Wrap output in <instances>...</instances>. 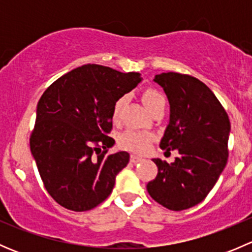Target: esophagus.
<instances>
[{
  "instance_id": "esophagus-1",
  "label": "esophagus",
  "mask_w": 252,
  "mask_h": 252,
  "mask_svg": "<svg viewBox=\"0 0 252 252\" xmlns=\"http://www.w3.org/2000/svg\"><path fill=\"white\" fill-rule=\"evenodd\" d=\"M142 158L140 156H135V155H131L130 156V162H133V163H138V162H141Z\"/></svg>"
}]
</instances>
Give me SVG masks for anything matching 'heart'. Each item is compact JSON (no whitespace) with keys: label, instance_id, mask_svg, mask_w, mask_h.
I'll return each instance as SVG.
<instances>
[{"label":"heart","instance_id":"heart-1","mask_svg":"<svg viewBox=\"0 0 252 252\" xmlns=\"http://www.w3.org/2000/svg\"><path fill=\"white\" fill-rule=\"evenodd\" d=\"M126 97L118 98L116 101L113 106V111H112V118L114 122H117L121 117L122 110H123L124 105H126ZM142 102L146 106V108L150 112L156 110L157 107H159L161 105L166 103V98L162 94H159L156 90H146L142 95ZM154 139V135L147 131H138V130H126L119 136V145H121L123 149L129 150V151L134 152H144L145 150L149 147L150 142Z\"/></svg>","mask_w":252,"mask_h":252}]
</instances>
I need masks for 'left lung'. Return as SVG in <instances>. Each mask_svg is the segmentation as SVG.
I'll list each match as a JSON object with an SVG mask.
<instances>
[{"label":"left lung","instance_id":"obj_1","mask_svg":"<svg viewBox=\"0 0 252 252\" xmlns=\"http://www.w3.org/2000/svg\"><path fill=\"white\" fill-rule=\"evenodd\" d=\"M154 81L163 89L171 110L159 146L177 150L179 156L173 163L152 159L158 173L146 189L168 210H187L207 196L227 164L230 122L215 94L199 79L169 72L155 75Z\"/></svg>","mask_w":252,"mask_h":252}]
</instances>
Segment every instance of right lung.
Masks as SVG:
<instances>
[{
    "mask_svg": "<svg viewBox=\"0 0 252 252\" xmlns=\"http://www.w3.org/2000/svg\"><path fill=\"white\" fill-rule=\"evenodd\" d=\"M142 80L139 73L85 64L46 89L36 107L30 150L48 194L68 210L88 211L105 201L129 154H107L114 140L112 111ZM101 148L104 149L102 152Z\"/></svg>",
    "mask_w": 252,
    "mask_h": 252,
    "instance_id": "add662e5",
    "label": "right lung"
}]
</instances>
